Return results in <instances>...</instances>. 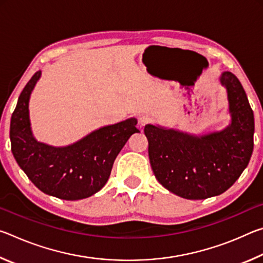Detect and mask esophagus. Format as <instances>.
<instances>
[{
	"instance_id": "esophagus-1",
	"label": "esophagus",
	"mask_w": 263,
	"mask_h": 263,
	"mask_svg": "<svg viewBox=\"0 0 263 263\" xmlns=\"http://www.w3.org/2000/svg\"><path fill=\"white\" fill-rule=\"evenodd\" d=\"M151 122V117L149 116H146V115H141L139 117V125L142 127L145 126L146 124H148Z\"/></svg>"
}]
</instances>
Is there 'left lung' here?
I'll return each instance as SVG.
<instances>
[{
    "instance_id": "obj_1",
    "label": "left lung",
    "mask_w": 263,
    "mask_h": 263,
    "mask_svg": "<svg viewBox=\"0 0 263 263\" xmlns=\"http://www.w3.org/2000/svg\"><path fill=\"white\" fill-rule=\"evenodd\" d=\"M219 82L226 89L231 122L220 131L190 135L147 124L148 157L157 180L186 199H205L228 190L247 167L254 147V114L241 83L231 72Z\"/></svg>"
}]
</instances>
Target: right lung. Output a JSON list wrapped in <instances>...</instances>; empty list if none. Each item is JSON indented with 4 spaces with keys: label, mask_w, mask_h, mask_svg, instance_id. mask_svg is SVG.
Returning <instances> with one entry per match:
<instances>
[{
    "label": "right lung",
    "mask_w": 263,
    "mask_h": 263,
    "mask_svg": "<svg viewBox=\"0 0 263 263\" xmlns=\"http://www.w3.org/2000/svg\"><path fill=\"white\" fill-rule=\"evenodd\" d=\"M42 70L26 83L11 116V152L18 166L39 190L50 196L78 201L105 185L118 153L133 133L135 117L102 126L67 146H52L35 139L31 128L29 102Z\"/></svg>",
    "instance_id": "add662e5"
}]
</instances>
